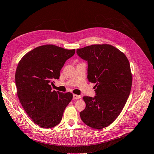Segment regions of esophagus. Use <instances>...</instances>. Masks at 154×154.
Here are the masks:
<instances>
[{
    "label": "esophagus",
    "instance_id": "1",
    "mask_svg": "<svg viewBox=\"0 0 154 154\" xmlns=\"http://www.w3.org/2000/svg\"><path fill=\"white\" fill-rule=\"evenodd\" d=\"M79 98H81L80 95H75V94H74V95H73V99H74V100H77V99H79Z\"/></svg>",
    "mask_w": 154,
    "mask_h": 154
}]
</instances>
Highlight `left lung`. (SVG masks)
<instances>
[{"mask_svg":"<svg viewBox=\"0 0 154 154\" xmlns=\"http://www.w3.org/2000/svg\"><path fill=\"white\" fill-rule=\"evenodd\" d=\"M88 61V79L95 83L96 96L84 97L86 108L80 112L82 122L100 129L115 121L130 95L132 76L127 57L109 44L92 45L77 50Z\"/></svg>","mask_w":154,"mask_h":154,"instance_id":"1","label":"left lung"}]
</instances>
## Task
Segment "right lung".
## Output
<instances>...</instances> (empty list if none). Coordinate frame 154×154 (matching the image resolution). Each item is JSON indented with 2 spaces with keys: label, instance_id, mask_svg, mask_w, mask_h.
<instances>
[{
  "label": "right lung",
  "instance_id": "add662e5",
  "mask_svg": "<svg viewBox=\"0 0 154 154\" xmlns=\"http://www.w3.org/2000/svg\"><path fill=\"white\" fill-rule=\"evenodd\" d=\"M75 52V49L45 45L27 52L18 64V97L27 115L39 127L48 128L58 125L72 100V93L52 90L51 84L54 79H59L64 64Z\"/></svg>",
  "mask_w": 154,
  "mask_h": 154
}]
</instances>
